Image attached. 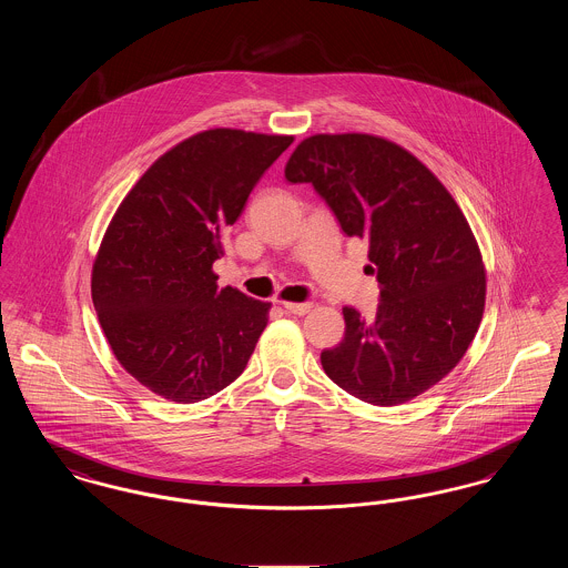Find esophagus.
<instances>
[{
    "label": "esophagus",
    "instance_id": "obj_1",
    "mask_svg": "<svg viewBox=\"0 0 568 568\" xmlns=\"http://www.w3.org/2000/svg\"><path fill=\"white\" fill-rule=\"evenodd\" d=\"M283 308L292 315H306L313 308V304L311 302H283Z\"/></svg>",
    "mask_w": 568,
    "mask_h": 568
}]
</instances>
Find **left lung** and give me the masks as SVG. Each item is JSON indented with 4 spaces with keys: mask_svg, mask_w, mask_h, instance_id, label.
I'll return each mask as SVG.
<instances>
[{
    "mask_svg": "<svg viewBox=\"0 0 568 568\" xmlns=\"http://www.w3.org/2000/svg\"><path fill=\"white\" fill-rule=\"evenodd\" d=\"M285 179L311 183L376 266L377 313L343 308L345 338L322 353L325 375L377 406L403 405L447 377L486 306L481 251L452 193L405 146L373 134L304 138Z\"/></svg>",
    "mask_w": 568,
    "mask_h": 568,
    "instance_id": "8db88e82",
    "label": "left lung"
}]
</instances>
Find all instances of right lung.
Masks as SVG:
<instances>
[{
	"instance_id": "obj_1",
	"label": "right lung",
	"mask_w": 568,
	"mask_h": 568,
	"mask_svg": "<svg viewBox=\"0 0 568 568\" xmlns=\"http://www.w3.org/2000/svg\"><path fill=\"white\" fill-rule=\"evenodd\" d=\"M294 135L215 128L138 179L110 219L91 297L119 364L165 400L200 403L243 375L271 302L216 287L223 230Z\"/></svg>"
}]
</instances>
